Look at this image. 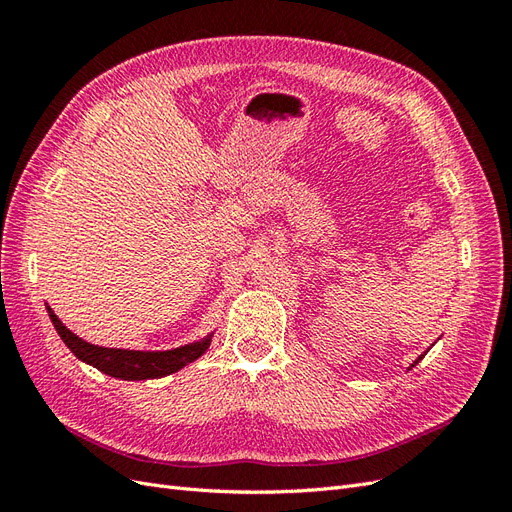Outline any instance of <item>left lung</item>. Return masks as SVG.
<instances>
[{"mask_svg":"<svg viewBox=\"0 0 512 512\" xmlns=\"http://www.w3.org/2000/svg\"><path fill=\"white\" fill-rule=\"evenodd\" d=\"M423 356H425V354H421V356H418V359H416V361H414V363H412V365H410V367H414V365H416V363H418V361H421V359H423Z\"/></svg>","mask_w":512,"mask_h":512,"instance_id":"8db88e82","label":"left lung"}]
</instances>
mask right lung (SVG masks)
<instances>
[{
	"label": "right lung",
	"instance_id": "1",
	"mask_svg": "<svg viewBox=\"0 0 512 512\" xmlns=\"http://www.w3.org/2000/svg\"><path fill=\"white\" fill-rule=\"evenodd\" d=\"M46 312L53 322L55 331L64 339V344L76 359L100 369L102 374L119 378V380H153L175 374L185 365L194 363L198 356H203L211 346L213 333L198 339V342L185 344L173 350H123V348H104L89 344L76 333H72L64 322H61L51 305H46Z\"/></svg>",
	"mask_w": 512,
	"mask_h": 512
}]
</instances>
